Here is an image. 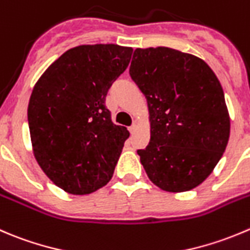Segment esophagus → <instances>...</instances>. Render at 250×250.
Listing matches in <instances>:
<instances>
[{
	"instance_id": "esophagus-1",
	"label": "esophagus",
	"mask_w": 250,
	"mask_h": 250,
	"mask_svg": "<svg viewBox=\"0 0 250 250\" xmlns=\"http://www.w3.org/2000/svg\"><path fill=\"white\" fill-rule=\"evenodd\" d=\"M137 128H138V127H137V125H135V123H133V125H130V127L128 128V129H129V132L132 133V134H134L135 130H137Z\"/></svg>"
}]
</instances>
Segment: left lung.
I'll list each match as a JSON object with an SVG mask.
<instances>
[{
	"label": "left lung",
	"mask_w": 250,
	"mask_h": 250,
	"mask_svg": "<svg viewBox=\"0 0 250 250\" xmlns=\"http://www.w3.org/2000/svg\"><path fill=\"white\" fill-rule=\"evenodd\" d=\"M129 74L147 101L151 137L138 150L154 184L187 192L208 178L229 138L225 95L197 56L169 47L137 48Z\"/></svg>",
	"instance_id": "8db88e82"
}]
</instances>
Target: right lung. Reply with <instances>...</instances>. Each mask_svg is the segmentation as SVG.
<instances>
[{"mask_svg":"<svg viewBox=\"0 0 250 250\" xmlns=\"http://www.w3.org/2000/svg\"><path fill=\"white\" fill-rule=\"evenodd\" d=\"M132 52L113 43L77 46L34 86L28 106L34 155L46 176L67 193L90 194L112 177L129 132L112 122L105 101Z\"/></svg>","mask_w":250,"mask_h":250,"instance_id":"1","label":"right lung"}]
</instances>
